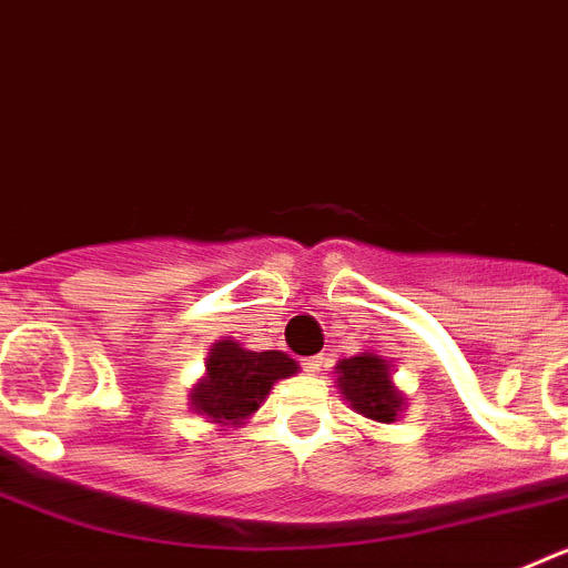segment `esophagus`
<instances>
[{
	"label": "esophagus",
	"mask_w": 568,
	"mask_h": 568,
	"mask_svg": "<svg viewBox=\"0 0 568 568\" xmlns=\"http://www.w3.org/2000/svg\"><path fill=\"white\" fill-rule=\"evenodd\" d=\"M321 364H324V358H321V355H313V358H304V369H307L310 375L318 373Z\"/></svg>",
	"instance_id": "1"
}]
</instances>
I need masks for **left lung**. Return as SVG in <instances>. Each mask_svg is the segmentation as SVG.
Segmentation results:
<instances>
[{"label": "left lung", "mask_w": 568, "mask_h": 568, "mask_svg": "<svg viewBox=\"0 0 568 568\" xmlns=\"http://www.w3.org/2000/svg\"><path fill=\"white\" fill-rule=\"evenodd\" d=\"M338 389L355 413L378 424H393L404 409V395L395 389L389 361L375 353H361L353 358H341Z\"/></svg>", "instance_id": "left-lung-1"}]
</instances>
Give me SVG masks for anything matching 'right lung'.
Wrapping results in <instances>:
<instances>
[{
  "mask_svg": "<svg viewBox=\"0 0 568 568\" xmlns=\"http://www.w3.org/2000/svg\"><path fill=\"white\" fill-rule=\"evenodd\" d=\"M298 373L290 355L278 349L253 353L239 341H215L207 355V375L190 389V404L219 426H239L267 398L278 378Z\"/></svg>",
  "mask_w": 568,
  "mask_h": 568,
  "instance_id": "add662e5",
  "label": "right lung"
}]
</instances>
